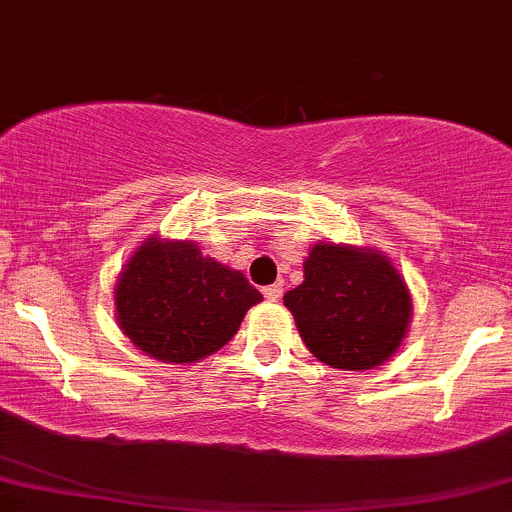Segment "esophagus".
Instances as JSON below:
<instances>
[{
    "mask_svg": "<svg viewBox=\"0 0 512 512\" xmlns=\"http://www.w3.org/2000/svg\"><path fill=\"white\" fill-rule=\"evenodd\" d=\"M282 292H284V284H282V282H277V284H270V287H265V289H262V294H265V297L270 299V301H277L279 297H282Z\"/></svg>",
    "mask_w": 512,
    "mask_h": 512,
    "instance_id": "esophagus-1",
    "label": "esophagus"
}]
</instances>
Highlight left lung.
<instances>
[{"label":"left lung","instance_id":"obj_1","mask_svg":"<svg viewBox=\"0 0 512 512\" xmlns=\"http://www.w3.org/2000/svg\"><path fill=\"white\" fill-rule=\"evenodd\" d=\"M284 306L311 353L341 370H370L395 355L412 319L405 279L380 250L316 242L304 282Z\"/></svg>","mask_w":512,"mask_h":512}]
</instances>
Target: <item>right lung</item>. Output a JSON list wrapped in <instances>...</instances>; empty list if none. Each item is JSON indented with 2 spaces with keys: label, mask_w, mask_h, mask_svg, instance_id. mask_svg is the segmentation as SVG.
<instances>
[{
  "label": "right lung",
  "mask_w": 512,
  "mask_h": 512,
  "mask_svg": "<svg viewBox=\"0 0 512 512\" xmlns=\"http://www.w3.org/2000/svg\"><path fill=\"white\" fill-rule=\"evenodd\" d=\"M257 301L242 272L203 257L196 242L157 235L137 247L115 287L122 333L164 363H196L223 348Z\"/></svg>",
  "instance_id": "1"
}]
</instances>
